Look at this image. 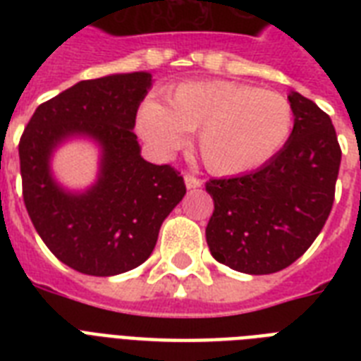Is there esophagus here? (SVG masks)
<instances>
[{
	"mask_svg": "<svg viewBox=\"0 0 361 361\" xmlns=\"http://www.w3.org/2000/svg\"><path fill=\"white\" fill-rule=\"evenodd\" d=\"M185 185L187 189H198V187H202V180L197 178V176L185 174Z\"/></svg>",
	"mask_w": 361,
	"mask_h": 361,
	"instance_id": "esophagus-1",
	"label": "esophagus"
}]
</instances>
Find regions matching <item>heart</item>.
Segmentation results:
<instances>
[{"label": "heart", "mask_w": 361, "mask_h": 361, "mask_svg": "<svg viewBox=\"0 0 361 361\" xmlns=\"http://www.w3.org/2000/svg\"><path fill=\"white\" fill-rule=\"evenodd\" d=\"M136 125L157 152L170 155L198 133V152L209 172L240 176L268 164L285 147L294 110L285 95L231 80L185 82L166 104L146 99Z\"/></svg>", "instance_id": "heart-1"}]
</instances>
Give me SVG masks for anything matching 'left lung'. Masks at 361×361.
I'll return each mask as SVG.
<instances>
[{
	"mask_svg": "<svg viewBox=\"0 0 361 361\" xmlns=\"http://www.w3.org/2000/svg\"><path fill=\"white\" fill-rule=\"evenodd\" d=\"M294 127L268 164L236 178L209 180L214 215L206 226L212 257L249 275L290 266L319 236L334 206L341 147L330 116L288 93Z\"/></svg>",
	"mask_w": 361,
	"mask_h": 361,
	"instance_id": "left-lung-1",
	"label": "left lung"
}]
</instances>
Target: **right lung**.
<instances>
[{"mask_svg":"<svg viewBox=\"0 0 361 361\" xmlns=\"http://www.w3.org/2000/svg\"><path fill=\"white\" fill-rule=\"evenodd\" d=\"M152 87L146 71L82 80L42 103L20 138L22 195L47 247L69 268L95 277L123 274L146 262L163 221L185 195L170 164L140 155L135 120ZM73 137L99 146L98 180L69 192L51 176L53 152Z\"/></svg>","mask_w":361,"mask_h":361,"instance_id":"right-lung-1","label":"right lung"}]
</instances>
